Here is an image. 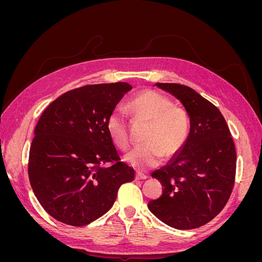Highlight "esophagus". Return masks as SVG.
<instances>
[{"label": "esophagus", "instance_id": "34e87169", "mask_svg": "<svg viewBox=\"0 0 262 262\" xmlns=\"http://www.w3.org/2000/svg\"><path fill=\"white\" fill-rule=\"evenodd\" d=\"M136 179H137V180H143V179H146V175H144L143 172L137 171V173H136Z\"/></svg>", "mask_w": 262, "mask_h": 262}]
</instances>
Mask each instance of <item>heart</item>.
<instances>
[{"mask_svg": "<svg viewBox=\"0 0 262 262\" xmlns=\"http://www.w3.org/2000/svg\"><path fill=\"white\" fill-rule=\"evenodd\" d=\"M126 108L134 118L148 124L144 137L146 143L133 148L125 156L126 162L139 168H150L160 164L164 155L170 158L180 152L189 133V117L184 108L175 106L169 97L153 90L137 95ZM106 124L114 143L120 149L128 148L129 124L121 110H114Z\"/></svg>", "mask_w": 262, "mask_h": 262, "instance_id": "1", "label": "heart"}]
</instances>
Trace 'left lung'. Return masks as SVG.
I'll list each match as a JSON object with an SVG mask.
<instances>
[{"label": "left lung", "instance_id": "obj_1", "mask_svg": "<svg viewBox=\"0 0 262 262\" xmlns=\"http://www.w3.org/2000/svg\"><path fill=\"white\" fill-rule=\"evenodd\" d=\"M177 97L190 117V133L180 152L152 173L162 195L147 207L163 223L193 229L224 209L236 175V149L223 115L194 90L177 83H157Z\"/></svg>", "mask_w": 262, "mask_h": 262}]
</instances>
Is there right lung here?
<instances>
[{"label":"right lung","mask_w":262,"mask_h":262,"mask_svg":"<svg viewBox=\"0 0 262 262\" xmlns=\"http://www.w3.org/2000/svg\"><path fill=\"white\" fill-rule=\"evenodd\" d=\"M131 90L124 82L85 85L61 95L39 118L28 177L39 203L61 223H92L112 209L120 186L133 180L106 124Z\"/></svg>","instance_id":"right-lung-1"}]
</instances>
